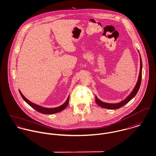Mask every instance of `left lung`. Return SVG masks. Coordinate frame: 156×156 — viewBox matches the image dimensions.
Masks as SVG:
<instances>
[{
  "instance_id": "8db88e82",
  "label": "left lung",
  "mask_w": 156,
  "mask_h": 156,
  "mask_svg": "<svg viewBox=\"0 0 156 156\" xmlns=\"http://www.w3.org/2000/svg\"><path fill=\"white\" fill-rule=\"evenodd\" d=\"M142 64L141 58L140 57V74H139V77H138V80L137 82V83L135 86L134 89L132 92V93L128 96V97L125 99L124 101L117 103V104H108V103H105L100 101L97 96L95 97V101L96 103L99 105L100 107L104 108H107V109H112V110H115V109H118L120 108V107H123L125 104H126L128 102H129L131 99H132L138 93L139 89L140 87V85L141 83L142 79Z\"/></svg>"
}]
</instances>
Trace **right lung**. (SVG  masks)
I'll use <instances>...</instances> for the list:
<instances>
[{
  "instance_id": "add662e5",
  "label": "right lung",
  "mask_w": 156,
  "mask_h": 156,
  "mask_svg": "<svg viewBox=\"0 0 156 156\" xmlns=\"http://www.w3.org/2000/svg\"><path fill=\"white\" fill-rule=\"evenodd\" d=\"M21 96L22 97V98L30 106H31L33 108H34V110H36V111H37L38 112H40L41 113L44 114H52L57 113L59 112H61L62 110H63L64 109H65L67 106L69 104V96L68 97V98L67 99V101L65 102L64 104H63L62 105L56 108H44L41 106L37 105L31 102H30L29 100L27 99L23 94L22 93L20 92V90H19Z\"/></svg>"
}]
</instances>
